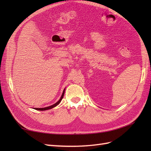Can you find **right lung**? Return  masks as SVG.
I'll list each match as a JSON object with an SVG mask.
<instances>
[{
	"label": "right lung",
	"mask_w": 151,
	"mask_h": 151,
	"mask_svg": "<svg viewBox=\"0 0 151 151\" xmlns=\"http://www.w3.org/2000/svg\"><path fill=\"white\" fill-rule=\"evenodd\" d=\"M64 93H65V89L63 90V93H62V96H61L60 99H59V101H58V102H57L56 103H55L54 104L52 105V106H48V107H46V108H35V109H36V110H39V111H44V110H47V109H52V108H54V107H55V106H57V105H58L59 103H60V101H62V98H63V95H64Z\"/></svg>",
	"instance_id": "right-lung-1"
}]
</instances>
